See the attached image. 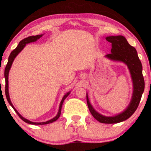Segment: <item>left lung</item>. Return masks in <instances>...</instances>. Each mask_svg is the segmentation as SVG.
Returning <instances> with one entry per match:
<instances>
[{
	"instance_id": "1",
	"label": "left lung",
	"mask_w": 151,
	"mask_h": 151,
	"mask_svg": "<svg viewBox=\"0 0 151 151\" xmlns=\"http://www.w3.org/2000/svg\"><path fill=\"white\" fill-rule=\"evenodd\" d=\"M106 40L111 43L112 47L111 53L106 55V58L114 61L124 62L129 68L133 81L132 99L126 110L114 116H105L99 114L90 104L87 94L86 102L91 115L98 121L103 124H116L128 119L136 111L144 91L145 81L142 73L141 62L135 47L130 45L124 36H109Z\"/></svg>"
}]
</instances>
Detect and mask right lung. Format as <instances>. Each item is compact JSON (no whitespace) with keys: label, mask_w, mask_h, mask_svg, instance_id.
Listing matches in <instances>:
<instances>
[{"label":"right lung","mask_w":151,"mask_h":151,"mask_svg":"<svg viewBox=\"0 0 151 151\" xmlns=\"http://www.w3.org/2000/svg\"><path fill=\"white\" fill-rule=\"evenodd\" d=\"M42 35H35V36H30V37H27L25 38V39L22 40L19 42L18 45L17 46V47L15 48V50H13V51L11 52V53H10L9 58H8V63H7V65L6 67V69H5V72H4L5 79H6V89H5V91H6V99H7V100H8V103H9L10 105L13 107V109H14L15 111L16 112L17 114H18V116L20 117L22 121H25V122H26V123H27V124H33V125H45V124H50V123H52V122H54V121H56L57 120H58V119H59V117L60 116V114H61V109H62V104H63V102H64V100H65V99L68 96V95L70 93V92L66 93L65 96H63L61 102H60V107H59L58 113V114H57L56 116L54 117L53 119H50V120H49V121H45V122H40V123L32 122V121H30L27 120V119H25V118L22 117V116L18 113V111L15 109V107L13 106V104L11 103V101H10V99L9 92H8V73H9L10 69V67H11L12 64H13V60H14L15 57H16L17 55H18V54L22 51V50L25 47L26 44L35 42V41H37L38 39H40V38L42 37Z\"/></svg>","instance_id":"obj_1"}]
</instances>
